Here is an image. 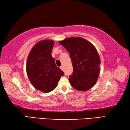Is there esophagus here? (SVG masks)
<instances>
[{
  "label": "esophagus",
  "mask_w": 130,
  "mask_h": 130,
  "mask_svg": "<svg viewBox=\"0 0 130 130\" xmlns=\"http://www.w3.org/2000/svg\"><path fill=\"white\" fill-rule=\"evenodd\" d=\"M60 69L61 70H62V71H63V67H62V66H61V67H60Z\"/></svg>",
  "instance_id": "1"
}]
</instances>
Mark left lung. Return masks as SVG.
<instances>
[{
	"instance_id": "obj_1",
	"label": "left lung",
	"mask_w": 130,
	"mask_h": 130,
	"mask_svg": "<svg viewBox=\"0 0 130 130\" xmlns=\"http://www.w3.org/2000/svg\"><path fill=\"white\" fill-rule=\"evenodd\" d=\"M59 43L71 57L73 73L69 80L71 86L79 91L90 89L96 83L101 70V59L94 46L80 37L66 38Z\"/></svg>"
}]
</instances>
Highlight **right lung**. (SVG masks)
<instances>
[{"label": "right lung", "instance_id": "right-lung-1", "mask_svg": "<svg viewBox=\"0 0 130 130\" xmlns=\"http://www.w3.org/2000/svg\"><path fill=\"white\" fill-rule=\"evenodd\" d=\"M54 45L53 40L40 41L32 48L27 58L26 71L29 81L36 89L43 93L54 90L64 74L51 56Z\"/></svg>", "mask_w": 130, "mask_h": 130}]
</instances>
